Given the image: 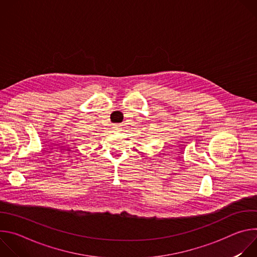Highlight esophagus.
<instances>
[{
    "instance_id": "obj_1",
    "label": "esophagus",
    "mask_w": 257,
    "mask_h": 257,
    "mask_svg": "<svg viewBox=\"0 0 257 257\" xmlns=\"http://www.w3.org/2000/svg\"><path fill=\"white\" fill-rule=\"evenodd\" d=\"M113 128H114V131H115V132L121 131V128H120V126H118V125H115Z\"/></svg>"
}]
</instances>
